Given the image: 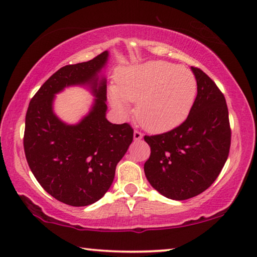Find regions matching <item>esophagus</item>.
<instances>
[{
    "label": "esophagus",
    "instance_id": "34e87169",
    "mask_svg": "<svg viewBox=\"0 0 257 257\" xmlns=\"http://www.w3.org/2000/svg\"><path fill=\"white\" fill-rule=\"evenodd\" d=\"M143 138V134L139 132V130H135L134 132V139L135 141H139V139Z\"/></svg>",
    "mask_w": 257,
    "mask_h": 257
}]
</instances>
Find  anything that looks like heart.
Wrapping results in <instances>:
<instances>
[{"mask_svg":"<svg viewBox=\"0 0 257 257\" xmlns=\"http://www.w3.org/2000/svg\"><path fill=\"white\" fill-rule=\"evenodd\" d=\"M196 94V78L188 69L167 61H151L120 71L110 101L121 114L129 111L125 102H137V120L149 132L161 134L184 122Z\"/></svg>","mask_w":257,"mask_h":257,"instance_id":"obj_1","label":"heart"}]
</instances>
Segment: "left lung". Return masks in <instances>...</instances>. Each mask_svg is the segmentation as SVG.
<instances>
[{"instance_id":"obj_1","label":"left lung","mask_w":257,"mask_h":257,"mask_svg":"<svg viewBox=\"0 0 257 257\" xmlns=\"http://www.w3.org/2000/svg\"><path fill=\"white\" fill-rule=\"evenodd\" d=\"M197 95L189 115L170 132L145 136L151 155L145 176L163 196L184 201L206 190L222 170L231 144L225 98L199 68L191 67Z\"/></svg>"}]
</instances>
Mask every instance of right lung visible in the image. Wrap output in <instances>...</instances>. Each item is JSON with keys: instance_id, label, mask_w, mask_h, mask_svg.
I'll return each instance as SVG.
<instances>
[{"instance_id": "1", "label": "right lung", "mask_w": 257, "mask_h": 257, "mask_svg": "<svg viewBox=\"0 0 257 257\" xmlns=\"http://www.w3.org/2000/svg\"><path fill=\"white\" fill-rule=\"evenodd\" d=\"M105 51L93 60L69 64L53 73L30 99L24 134L28 165L51 196L71 206H87L104 196L115 167L134 139L129 123L105 118L106 82L98 79ZM89 84L97 96L90 114L76 126L63 124L51 110L54 95L64 86Z\"/></svg>"}]
</instances>
